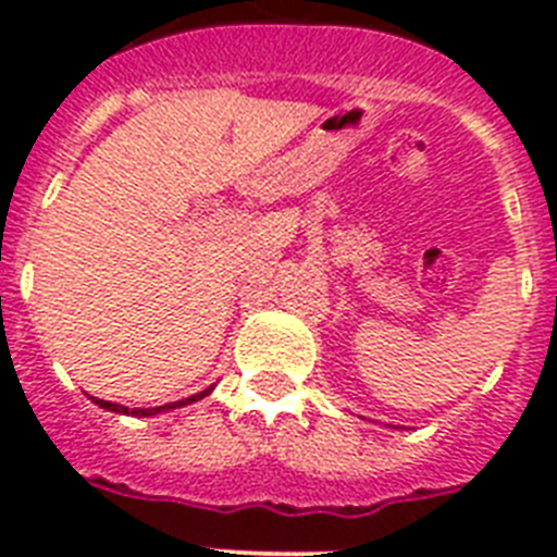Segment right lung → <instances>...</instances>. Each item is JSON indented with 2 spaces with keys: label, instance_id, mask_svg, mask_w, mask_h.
<instances>
[{
  "label": "right lung",
  "instance_id": "add662e5",
  "mask_svg": "<svg viewBox=\"0 0 557 557\" xmlns=\"http://www.w3.org/2000/svg\"><path fill=\"white\" fill-rule=\"evenodd\" d=\"M214 391V385L211 387H206V391H200V393H195V396H189V398H181V401H172V405H164V407H133V410H127L125 405H113V401H106V398H95V405H100L102 410H111V412H122V416H136V418H150V416H159V412H166V410H178V407H186V405H191V401H200V398L203 396H209V393Z\"/></svg>",
  "mask_w": 557,
  "mask_h": 557
}]
</instances>
